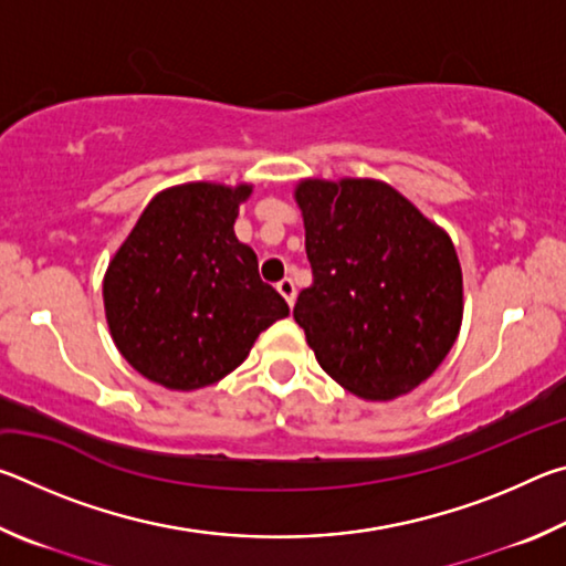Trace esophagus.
I'll return each mask as SVG.
<instances>
[{"label":"esophagus","mask_w":566,"mask_h":566,"mask_svg":"<svg viewBox=\"0 0 566 566\" xmlns=\"http://www.w3.org/2000/svg\"><path fill=\"white\" fill-rule=\"evenodd\" d=\"M276 292H280L284 296V302L294 306V300H296V286L292 280H282L280 284H276Z\"/></svg>","instance_id":"obj_1"}]
</instances>
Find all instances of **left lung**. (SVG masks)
I'll return each mask as SVG.
<instances>
[{"mask_svg": "<svg viewBox=\"0 0 566 566\" xmlns=\"http://www.w3.org/2000/svg\"><path fill=\"white\" fill-rule=\"evenodd\" d=\"M294 202L314 274L294 319L319 367L359 399L409 395L462 327L452 237L381 179L306 177Z\"/></svg>", "mask_w": 566, "mask_h": 566, "instance_id": "8db88e82", "label": "left lung"}]
</instances>
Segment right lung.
Segmentation results:
<instances>
[{"mask_svg": "<svg viewBox=\"0 0 566 566\" xmlns=\"http://www.w3.org/2000/svg\"><path fill=\"white\" fill-rule=\"evenodd\" d=\"M252 185L187 181L161 189L104 272V317L142 377L175 391L214 385L260 334L290 314L234 234Z\"/></svg>", "mask_w": 566, "mask_h": 566, "instance_id": "obj_1", "label": "right lung"}]
</instances>
